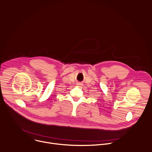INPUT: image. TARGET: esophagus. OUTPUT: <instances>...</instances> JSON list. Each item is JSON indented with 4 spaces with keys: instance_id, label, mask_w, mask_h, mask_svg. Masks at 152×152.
I'll use <instances>...</instances> for the list:
<instances>
[{
    "instance_id": "esophagus-1",
    "label": "esophagus",
    "mask_w": 152,
    "mask_h": 152,
    "mask_svg": "<svg viewBox=\"0 0 152 152\" xmlns=\"http://www.w3.org/2000/svg\"><path fill=\"white\" fill-rule=\"evenodd\" d=\"M82 83H78L77 85V86H82Z\"/></svg>"
}]
</instances>
